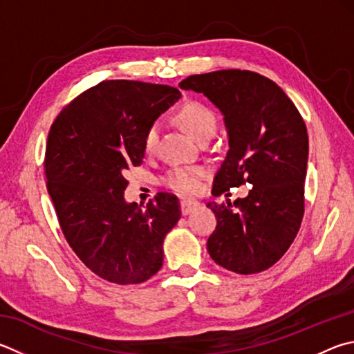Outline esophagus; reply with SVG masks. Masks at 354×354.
I'll use <instances>...</instances> for the list:
<instances>
[{"label": "esophagus", "mask_w": 354, "mask_h": 354, "mask_svg": "<svg viewBox=\"0 0 354 354\" xmlns=\"http://www.w3.org/2000/svg\"><path fill=\"white\" fill-rule=\"evenodd\" d=\"M198 203L196 201H192V199H184L181 201V214L183 215H189L192 212H195L198 209Z\"/></svg>", "instance_id": "obj_1"}]
</instances>
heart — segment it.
<instances>
[{
  "label": "heart",
  "mask_w": 354,
  "mask_h": 354,
  "mask_svg": "<svg viewBox=\"0 0 354 354\" xmlns=\"http://www.w3.org/2000/svg\"><path fill=\"white\" fill-rule=\"evenodd\" d=\"M178 120L181 127L195 140L204 138H212L216 131V118L214 111L198 102L185 104L178 113ZM160 131L159 122H153L149 125L144 134V150L147 153L153 151L156 147ZM204 169L198 165H178L173 167L164 176V184L171 190L179 192L184 195H192L198 192L201 185V178L204 176Z\"/></svg>",
  "instance_id": "b5f03b06"
}]
</instances>
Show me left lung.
<instances>
[{"label": "left lung", "mask_w": 354, "mask_h": 354, "mask_svg": "<svg viewBox=\"0 0 354 354\" xmlns=\"http://www.w3.org/2000/svg\"><path fill=\"white\" fill-rule=\"evenodd\" d=\"M179 88L207 97L226 125L229 150L212 194L252 185L246 198L207 204L216 216L212 260L236 274L265 271L291 246L304 218L305 122L277 83L252 71L190 75Z\"/></svg>", "instance_id": "8db88e82"}]
</instances>
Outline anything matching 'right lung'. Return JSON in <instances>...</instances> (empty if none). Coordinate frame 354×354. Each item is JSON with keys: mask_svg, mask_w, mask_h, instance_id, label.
<instances>
[{"mask_svg": "<svg viewBox=\"0 0 354 354\" xmlns=\"http://www.w3.org/2000/svg\"><path fill=\"white\" fill-rule=\"evenodd\" d=\"M179 97L173 86L105 80L63 108L50 127L44 169L62 232L85 266L111 283L153 277L162 266L165 235L181 218L170 194H158L145 209L124 196V173L145 156V130Z\"/></svg>", "mask_w": 354, "mask_h": 354, "instance_id": "right-lung-1", "label": "right lung"}]
</instances>
